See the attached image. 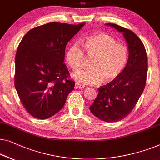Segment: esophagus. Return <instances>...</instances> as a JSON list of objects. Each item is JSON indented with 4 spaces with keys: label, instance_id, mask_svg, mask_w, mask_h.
I'll return each instance as SVG.
<instances>
[{
    "label": "esophagus",
    "instance_id": "1",
    "mask_svg": "<svg viewBox=\"0 0 160 160\" xmlns=\"http://www.w3.org/2000/svg\"><path fill=\"white\" fill-rule=\"evenodd\" d=\"M75 88L76 89H80V88H84V85H81V84H80V83L75 82Z\"/></svg>",
    "mask_w": 160,
    "mask_h": 160
}]
</instances>
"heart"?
Here are the masks:
<instances>
[{
  "instance_id": "obj_1",
  "label": "heart",
  "mask_w": 160,
  "mask_h": 160,
  "mask_svg": "<svg viewBox=\"0 0 160 160\" xmlns=\"http://www.w3.org/2000/svg\"><path fill=\"white\" fill-rule=\"evenodd\" d=\"M84 48L87 55L93 57L89 68L72 74V78L82 85H96L114 80L124 69L128 60V50L124 45L107 33H97L86 38ZM84 51L78 42L72 45L66 53V60L72 69L82 64Z\"/></svg>"
}]
</instances>
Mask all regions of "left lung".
I'll return each instance as SVG.
<instances>
[{"label": "left lung", "instance_id": "obj_1", "mask_svg": "<svg viewBox=\"0 0 160 160\" xmlns=\"http://www.w3.org/2000/svg\"><path fill=\"white\" fill-rule=\"evenodd\" d=\"M105 24L122 33L129 54L120 75L98 88L90 110L100 120L114 122L127 117L142 94L147 80V56L143 42L134 32L115 24Z\"/></svg>", "mask_w": 160, "mask_h": 160}]
</instances>
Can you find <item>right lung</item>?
<instances>
[{
    "mask_svg": "<svg viewBox=\"0 0 160 160\" xmlns=\"http://www.w3.org/2000/svg\"><path fill=\"white\" fill-rule=\"evenodd\" d=\"M85 23L51 22L29 31L15 57L14 84L20 101L32 117L45 120L64 107L75 88L64 64L67 44Z\"/></svg>",
    "mask_w": 160,
    "mask_h": 160,
    "instance_id": "obj_1",
    "label": "right lung"
}]
</instances>
